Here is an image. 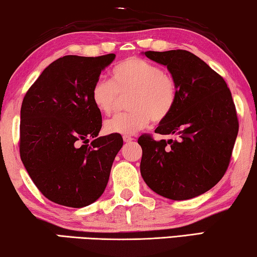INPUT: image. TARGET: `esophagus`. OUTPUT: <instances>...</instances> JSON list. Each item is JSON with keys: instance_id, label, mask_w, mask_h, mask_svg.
I'll use <instances>...</instances> for the list:
<instances>
[{"instance_id": "34e87169", "label": "esophagus", "mask_w": 257, "mask_h": 257, "mask_svg": "<svg viewBox=\"0 0 257 257\" xmlns=\"http://www.w3.org/2000/svg\"><path fill=\"white\" fill-rule=\"evenodd\" d=\"M122 139H124L125 143H131V141L133 140V138L131 136H124L122 137Z\"/></svg>"}]
</instances>
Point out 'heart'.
Returning <instances> with one entry per match:
<instances>
[{
	"label": "heart",
	"instance_id": "heart-1",
	"mask_svg": "<svg viewBox=\"0 0 257 257\" xmlns=\"http://www.w3.org/2000/svg\"><path fill=\"white\" fill-rule=\"evenodd\" d=\"M130 92L128 111L105 121L107 133L133 135L150 124L160 122L173 112L177 102V83L161 67L141 58H127L113 66L110 81L97 80L92 84L90 98L103 114H110L118 94Z\"/></svg>",
	"mask_w": 257,
	"mask_h": 257
}]
</instances>
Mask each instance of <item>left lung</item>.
Wrapping results in <instances>:
<instances>
[{
	"mask_svg": "<svg viewBox=\"0 0 257 257\" xmlns=\"http://www.w3.org/2000/svg\"><path fill=\"white\" fill-rule=\"evenodd\" d=\"M148 59L166 66L178 88L170 116L155 133L143 135L140 173L158 195L173 200L197 197L213 188L228 168L239 121L225 80L191 52L147 51Z\"/></svg>",
	"mask_w": 257,
	"mask_h": 257,
	"instance_id": "8db88e82",
	"label": "left lung"
}]
</instances>
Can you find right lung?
I'll use <instances>...</instances> for the list:
<instances>
[{
    "instance_id": "right-lung-1",
    "label": "right lung",
    "mask_w": 257,
    "mask_h": 257,
    "mask_svg": "<svg viewBox=\"0 0 257 257\" xmlns=\"http://www.w3.org/2000/svg\"><path fill=\"white\" fill-rule=\"evenodd\" d=\"M114 58L113 53L59 58L24 96L21 159L36 187L53 203L79 209L105 190L122 138L97 137L102 114L92 104L90 91Z\"/></svg>"
}]
</instances>
